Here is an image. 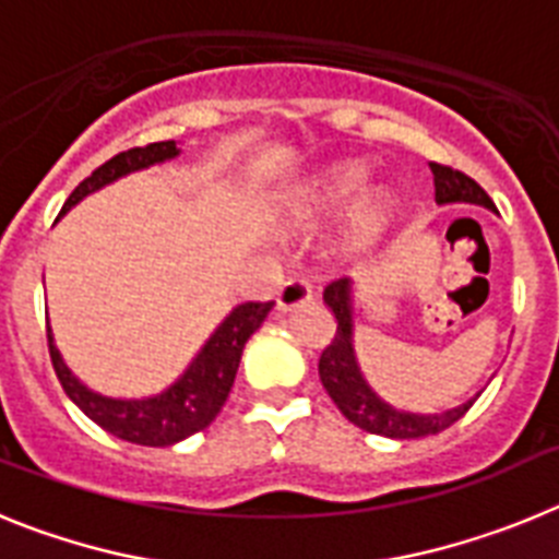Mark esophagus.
Segmentation results:
<instances>
[{
  "label": "esophagus",
  "instance_id": "esophagus-1",
  "mask_svg": "<svg viewBox=\"0 0 559 559\" xmlns=\"http://www.w3.org/2000/svg\"><path fill=\"white\" fill-rule=\"evenodd\" d=\"M310 299H313V288H310V283L302 280V276H290L288 283H283V288L276 290V308L283 310V313L310 302Z\"/></svg>",
  "mask_w": 559,
  "mask_h": 559
}]
</instances>
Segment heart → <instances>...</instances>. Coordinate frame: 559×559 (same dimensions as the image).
Returning a JSON list of instances; mask_svg holds the SVG:
<instances>
[{"label": "heart", "mask_w": 559, "mask_h": 559, "mask_svg": "<svg viewBox=\"0 0 559 559\" xmlns=\"http://www.w3.org/2000/svg\"><path fill=\"white\" fill-rule=\"evenodd\" d=\"M367 167L360 165H338L333 170L324 173V179H319V185L313 187L308 201V218H335L341 212H347L349 206L358 201V195L367 190ZM389 204L386 195H369V199L360 201V206L355 210L353 224H349V243L364 246L369 243L372 237H378V231L386 226Z\"/></svg>", "instance_id": "obj_1"}]
</instances>
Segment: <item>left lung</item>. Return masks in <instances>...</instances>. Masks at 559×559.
I'll return each mask as SVG.
<instances>
[{
	"label": "left lung",
	"instance_id": "8db88e82",
	"mask_svg": "<svg viewBox=\"0 0 559 559\" xmlns=\"http://www.w3.org/2000/svg\"><path fill=\"white\" fill-rule=\"evenodd\" d=\"M433 170V187H437V201L439 204H453V201H467V204H481L496 210L492 199L467 173L456 170L451 165H439L431 162ZM324 302L333 310L335 316V335L330 341V347L324 349L319 358V378H322L324 389L333 397L335 406L341 414L353 423V426L364 428L378 437H392V439H419L428 433H439L451 428L456 419L467 414V408L476 400H467L464 406L451 408L445 414H406L394 412L386 406L383 400L374 397L372 389L364 383L358 372L353 355V310H349V280H333L324 288Z\"/></svg>",
	"mask_w": 559,
	"mask_h": 559
}]
</instances>
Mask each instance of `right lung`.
<instances>
[{
	"instance_id": "1",
	"label": "right lung",
	"mask_w": 559,
	"mask_h": 559,
	"mask_svg": "<svg viewBox=\"0 0 559 559\" xmlns=\"http://www.w3.org/2000/svg\"><path fill=\"white\" fill-rule=\"evenodd\" d=\"M179 153L176 142H151L142 147H128V151L117 153L108 162H103L88 179L72 190V195L63 204L61 215L86 199L88 192L100 190V187L111 185L120 176L142 167H151L156 162L173 159ZM274 302H246L237 305L229 316H226L221 328L212 333L204 349L195 355L187 372L173 383L167 392L156 394L147 400H111L103 394L88 392L75 374L69 372L67 364L58 355L52 335L47 330V347L49 358H52V369H56L58 380H61L63 392L69 400L86 414L92 423L103 428V431L114 433L117 439H126L133 445L147 448H165L179 442V439L192 437V433L204 431L212 419L218 417L224 408L226 397L235 383L237 367H240V355H243L246 341L254 333Z\"/></svg>"
}]
</instances>
